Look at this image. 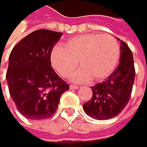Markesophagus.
<instances>
[{"label": "esophagus", "instance_id": "obj_1", "mask_svg": "<svg viewBox=\"0 0 147 147\" xmlns=\"http://www.w3.org/2000/svg\"><path fill=\"white\" fill-rule=\"evenodd\" d=\"M69 88H70V89H78L79 87H78V86H74V84H70V86H69Z\"/></svg>", "mask_w": 147, "mask_h": 147}]
</instances>
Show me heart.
Here are the masks:
<instances>
[{
    "label": "heart",
    "mask_w": 147,
    "mask_h": 147,
    "mask_svg": "<svg viewBox=\"0 0 147 147\" xmlns=\"http://www.w3.org/2000/svg\"><path fill=\"white\" fill-rule=\"evenodd\" d=\"M120 59V46L111 35L88 34L70 39L51 53V63L61 77H69L79 67L71 80L77 83L100 81L109 77Z\"/></svg>",
    "instance_id": "1"
}]
</instances>
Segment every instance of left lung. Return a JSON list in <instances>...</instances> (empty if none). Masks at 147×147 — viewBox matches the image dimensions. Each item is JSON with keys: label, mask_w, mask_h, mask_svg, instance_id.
Wrapping results in <instances>:
<instances>
[{"label": "left lung", "mask_w": 147, "mask_h": 147, "mask_svg": "<svg viewBox=\"0 0 147 147\" xmlns=\"http://www.w3.org/2000/svg\"><path fill=\"white\" fill-rule=\"evenodd\" d=\"M120 44L119 65L105 81L92 87V99L83 105L84 113L93 119L107 120L116 116L131 98L135 79L133 55L125 42L120 40Z\"/></svg>", "instance_id": "obj_1"}]
</instances>
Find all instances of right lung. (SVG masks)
Returning <instances> with one entry per match:
<instances>
[{
  "label": "right lung",
  "mask_w": 147,
  "mask_h": 147,
  "mask_svg": "<svg viewBox=\"0 0 147 147\" xmlns=\"http://www.w3.org/2000/svg\"><path fill=\"white\" fill-rule=\"evenodd\" d=\"M63 33L37 30L12 49L6 74L16 109L31 120H43L56 111L61 94L69 89L51 67V52Z\"/></svg>",
  "instance_id": "right-lung-1"
}]
</instances>
